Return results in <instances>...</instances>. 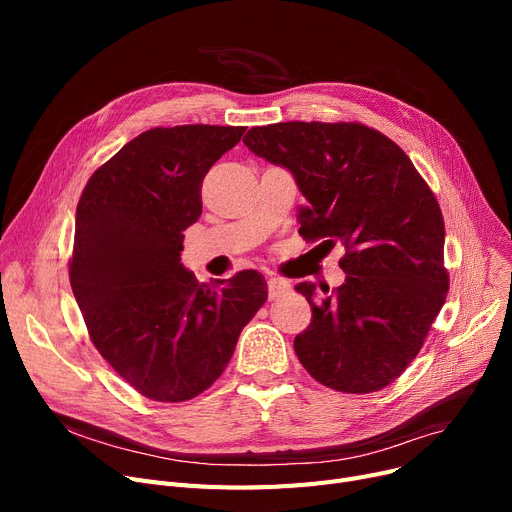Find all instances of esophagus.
<instances>
[{"instance_id":"obj_1","label":"esophagus","mask_w":512,"mask_h":512,"mask_svg":"<svg viewBox=\"0 0 512 512\" xmlns=\"http://www.w3.org/2000/svg\"><path fill=\"white\" fill-rule=\"evenodd\" d=\"M286 290H290V284L286 280H282V278L267 280V294H270V299L280 297V294H284Z\"/></svg>"}]
</instances>
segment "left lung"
Here are the masks:
<instances>
[{"label": "left lung", "mask_w": 512, "mask_h": 512, "mask_svg": "<svg viewBox=\"0 0 512 512\" xmlns=\"http://www.w3.org/2000/svg\"><path fill=\"white\" fill-rule=\"evenodd\" d=\"M292 172L309 201L299 234L344 247L342 286L313 301L294 353L319 384L369 394L392 384L421 351L450 286L444 218L409 155L359 122H280L242 139Z\"/></svg>", "instance_id": "1"}]
</instances>
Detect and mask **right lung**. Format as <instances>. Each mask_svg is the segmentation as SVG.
Returning a JSON list of instances; mask_svg holds the SVG:
<instances>
[{
    "label": "right lung",
    "instance_id": "add662e5",
    "mask_svg": "<svg viewBox=\"0 0 512 512\" xmlns=\"http://www.w3.org/2000/svg\"><path fill=\"white\" fill-rule=\"evenodd\" d=\"M245 126L141 132L89 178L76 207L70 286L91 342L124 382L157 402L207 390L267 299L255 270L199 284L180 263L201 184Z\"/></svg>",
    "mask_w": 512,
    "mask_h": 512
}]
</instances>
